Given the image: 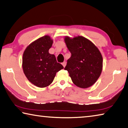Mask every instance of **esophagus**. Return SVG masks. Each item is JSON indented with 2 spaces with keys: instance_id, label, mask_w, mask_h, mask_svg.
<instances>
[{
  "instance_id": "34e87169",
  "label": "esophagus",
  "mask_w": 128,
  "mask_h": 128,
  "mask_svg": "<svg viewBox=\"0 0 128 128\" xmlns=\"http://www.w3.org/2000/svg\"><path fill=\"white\" fill-rule=\"evenodd\" d=\"M66 62H62V66H64V67H65V66H66Z\"/></svg>"
}]
</instances>
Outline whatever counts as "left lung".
<instances>
[{
  "label": "left lung",
  "mask_w": 128,
  "mask_h": 128,
  "mask_svg": "<svg viewBox=\"0 0 128 128\" xmlns=\"http://www.w3.org/2000/svg\"><path fill=\"white\" fill-rule=\"evenodd\" d=\"M64 41L71 54L64 70L70 74L72 82L82 88L93 86L102 70L100 50L92 42L82 36L73 38L66 36Z\"/></svg>",
  "instance_id": "obj_1"
}]
</instances>
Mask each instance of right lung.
<instances>
[{"mask_svg":"<svg viewBox=\"0 0 128 128\" xmlns=\"http://www.w3.org/2000/svg\"><path fill=\"white\" fill-rule=\"evenodd\" d=\"M52 44L50 36H44L31 42L23 54L24 74L32 84L39 88L50 86L56 73L64 68L57 62L55 56L49 53Z\"/></svg>","mask_w":128,"mask_h":128,"instance_id":"right-lung-1","label":"right lung"}]
</instances>
